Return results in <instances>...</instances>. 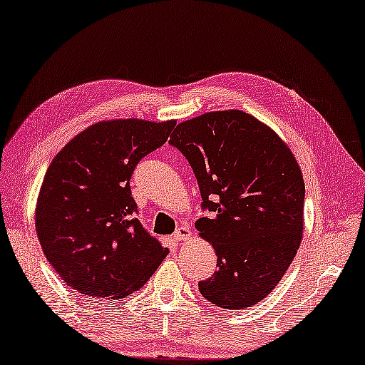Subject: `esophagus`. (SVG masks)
I'll use <instances>...</instances> for the list:
<instances>
[{
    "instance_id": "1",
    "label": "esophagus",
    "mask_w": 365,
    "mask_h": 365,
    "mask_svg": "<svg viewBox=\"0 0 365 365\" xmlns=\"http://www.w3.org/2000/svg\"><path fill=\"white\" fill-rule=\"evenodd\" d=\"M175 239L176 241H189L192 239V230L189 226H179L175 232Z\"/></svg>"
}]
</instances>
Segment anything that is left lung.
Here are the masks:
<instances>
[{
	"mask_svg": "<svg viewBox=\"0 0 365 365\" xmlns=\"http://www.w3.org/2000/svg\"><path fill=\"white\" fill-rule=\"evenodd\" d=\"M171 145L192 166L202 207L199 236L218 270L199 289L223 309H246L273 291L301 246L304 179L288 143L241 110L208 111L179 123Z\"/></svg>",
	"mask_w": 365,
	"mask_h": 365,
	"instance_id": "8db88e82",
	"label": "left lung"
}]
</instances>
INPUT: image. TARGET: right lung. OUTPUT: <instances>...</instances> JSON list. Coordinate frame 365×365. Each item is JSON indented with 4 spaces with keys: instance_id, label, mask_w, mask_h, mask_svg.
<instances>
[{
    "instance_id": "right-lung-1",
    "label": "right lung",
    "mask_w": 365,
    "mask_h": 365,
    "mask_svg": "<svg viewBox=\"0 0 365 365\" xmlns=\"http://www.w3.org/2000/svg\"><path fill=\"white\" fill-rule=\"evenodd\" d=\"M175 119H103L74 135L48 166L35 230L48 262L86 296L123 299L168 255L134 217L129 179L168 140Z\"/></svg>"
}]
</instances>
